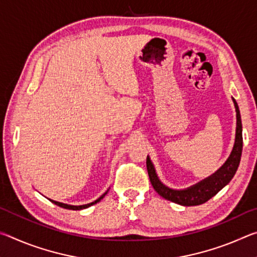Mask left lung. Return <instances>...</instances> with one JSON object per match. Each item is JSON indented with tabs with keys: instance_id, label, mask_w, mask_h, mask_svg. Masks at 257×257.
Listing matches in <instances>:
<instances>
[{
	"instance_id": "1",
	"label": "left lung",
	"mask_w": 257,
	"mask_h": 257,
	"mask_svg": "<svg viewBox=\"0 0 257 257\" xmlns=\"http://www.w3.org/2000/svg\"><path fill=\"white\" fill-rule=\"evenodd\" d=\"M234 107H236V116H237V127H236V139H234V145L231 154L225 161V163L219 170L213 173L206 179L199 181L198 184L190 186L189 188L177 190L169 188L164 184L161 182L158 175L155 172V168L150 156L146 159V167L151 184L153 186L156 193L163 198L171 201L173 203L179 204L184 206H195L201 205V204L207 202L208 199L219 193L225 185H228L230 180L232 179L234 173H236L239 162H240V156L242 151V127H241V118L240 112H239L238 104L236 99L232 98Z\"/></svg>"
}]
</instances>
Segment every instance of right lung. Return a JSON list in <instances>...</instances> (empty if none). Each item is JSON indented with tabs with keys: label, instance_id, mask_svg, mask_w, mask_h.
<instances>
[{
	"label": "right lung",
	"instance_id": "right-lung-1",
	"mask_svg": "<svg viewBox=\"0 0 257 257\" xmlns=\"http://www.w3.org/2000/svg\"><path fill=\"white\" fill-rule=\"evenodd\" d=\"M107 194V191H105V193H104L101 197L99 198H97L96 201H94V202H92V203H88V204H85V205H69V204H64V203H60V202H56V201H53V199H50V201L52 202V203H54L55 205H58V206H60V207H63V208H67V210H73V211H79V210H84V208H87V207H89V206H92V205H94V204H96V203H98L99 201H101V199L105 196V195Z\"/></svg>",
	"mask_w": 257,
	"mask_h": 257
}]
</instances>
